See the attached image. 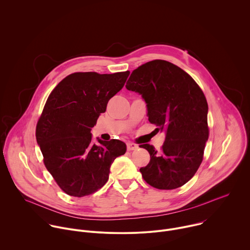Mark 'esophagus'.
<instances>
[{
    "mask_svg": "<svg viewBox=\"0 0 250 250\" xmlns=\"http://www.w3.org/2000/svg\"><path fill=\"white\" fill-rule=\"evenodd\" d=\"M138 148V146L136 145V144H134V143H127V149L129 150V151H131V150H136Z\"/></svg>",
    "mask_w": 250,
    "mask_h": 250,
    "instance_id": "esophagus-1",
    "label": "esophagus"
}]
</instances>
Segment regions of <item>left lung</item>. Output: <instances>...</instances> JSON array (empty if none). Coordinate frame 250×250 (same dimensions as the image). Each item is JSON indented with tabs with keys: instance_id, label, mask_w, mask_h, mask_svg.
I'll return each mask as SVG.
<instances>
[{
	"instance_id": "8db88e82",
	"label": "left lung",
	"mask_w": 250,
	"mask_h": 250,
	"mask_svg": "<svg viewBox=\"0 0 250 250\" xmlns=\"http://www.w3.org/2000/svg\"><path fill=\"white\" fill-rule=\"evenodd\" d=\"M126 88L142 95L148 121L166 135L160 152L148 144L140 146L150 154L140 169L144 180L159 189L182 187L200 166L209 136L203 92L187 72L161 60L135 69Z\"/></svg>"
}]
</instances>
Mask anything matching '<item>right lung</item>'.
<instances>
[{
	"instance_id": "add662e5",
	"label": "right lung",
	"mask_w": 250,
	"mask_h": 250,
	"mask_svg": "<svg viewBox=\"0 0 250 250\" xmlns=\"http://www.w3.org/2000/svg\"><path fill=\"white\" fill-rule=\"evenodd\" d=\"M130 71L76 72L50 94L36 127L44 163L60 188L82 197L103 188L114 159L126 152L119 140L92 142L91 130L108 101L124 86Z\"/></svg>"
}]
</instances>
